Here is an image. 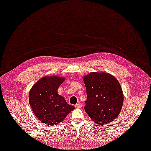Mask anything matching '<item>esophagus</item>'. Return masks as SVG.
Returning a JSON list of instances; mask_svg holds the SVG:
<instances>
[{
    "label": "esophagus",
    "mask_w": 151,
    "mask_h": 151,
    "mask_svg": "<svg viewBox=\"0 0 151 151\" xmlns=\"http://www.w3.org/2000/svg\"><path fill=\"white\" fill-rule=\"evenodd\" d=\"M75 107H76V108H82V104H81V103H78V104H76Z\"/></svg>",
    "instance_id": "34e87169"
}]
</instances>
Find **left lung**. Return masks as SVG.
I'll return each instance as SVG.
<instances>
[{
  "mask_svg": "<svg viewBox=\"0 0 151 151\" xmlns=\"http://www.w3.org/2000/svg\"><path fill=\"white\" fill-rule=\"evenodd\" d=\"M83 80L87 95L85 112L97 124H110L119 116L123 106L124 95L119 81L104 72L91 73Z\"/></svg>",
  "mask_w": 151,
  "mask_h": 151,
  "instance_id": "1",
  "label": "left lung"
}]
</instances>
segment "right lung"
Returning <instances> with one entry per match:
<instances>
[{
    "mask_svg": "<svg viewBox=\"0 0 151 151\" xmlns=\"http://www.w3.org/2000/svg\"><path fill=\"white\" fill-rule=\"evenodd\" d=\"M65 81L57 76L42 77L31 88L29 101L35 116L42 123L55 125L62 122L75 107L58 95V89Z\"/></svg>",
    "mask_w": 151,
    "mask_h": 151,
    "instance_id": "obj_1",
    "label": "right lung"
}]
</instances>
